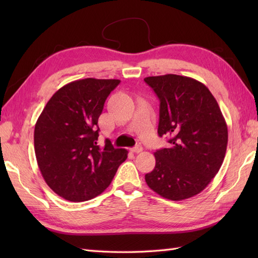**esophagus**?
Listing matches in <instances>:
<instances>
[{
    "label": "esophagus",
    "instance_id": "34e87169",
    "mask_svg": "<svg viewBox=\"0 0 258 258\" xmlns=\"http://www.w3.org/2000/svg\"><path fill=\"white\" fill-rule=\"evenodd\" d=\"M131 151H132L133 153H141L142 151H143V147H142L141 145H136V146L133 147V149L131 150Z\"/></svg>",
    "mask_w": 258,
    "mask_h": 258
}]
</instances>
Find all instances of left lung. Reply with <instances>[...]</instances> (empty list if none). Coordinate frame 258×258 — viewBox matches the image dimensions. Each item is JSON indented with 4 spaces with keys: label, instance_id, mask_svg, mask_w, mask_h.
Listing matches in <instances>:
<instances>
[{
    "label": "left lung",
    "instance_id": "obj_1",
    "mask_svg": "<svg viewBox=\"0 0 258 258\" xmlns=\"http://www.w3.org/2000/svg\"><path fill=\"white\" fill-rule=\"evenodd\" d=\"M160 100L158 135L169 136L145 175L149 187L164 199L183 201L204 189L220 171L228 132L221 108L207 87L176 74L144 79Z\"/></svg>",
    "mask_w": 258,
    "mask_h": 258
}]
</instances>
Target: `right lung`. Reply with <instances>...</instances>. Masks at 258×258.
<instances>
[{"mask_svg":"<svg viewBox=\"0 0 258 258\" xmlns=\"http://www.w3.org/2000/svg\"><path fill=\"white\" fill-rule=\"evenodd\" d=\"M119 80H78L47 102L34 128V150L43 178L71 202L94 199L111 184L127 151L111 141L97 145L98 117Z\"/></svg>","mask_w":258,"mask_h":258,"instance_id":"right-lung-1","label":"right lung"}]
</instances>
